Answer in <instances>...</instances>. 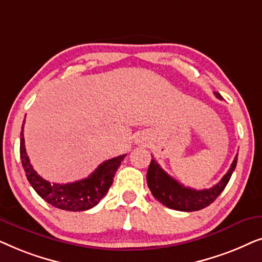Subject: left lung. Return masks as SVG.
<instances>
[{"instance_id": "8db88e82", "label": "left lung", "mask_w": 262, "mask_h": 262, "mask_svg": "<svg viewBox=\"0 0 262 262\" xmlns=\"http://www.w3.org/2000/svg\"><path fill=\"white\" fill-rule=\"evenodd\" d=\"M218 99H222L220 93H214ZM152 157V156H151ZM236 163H237V155L232 161L228 173L221 179V181L213 187L209 189H196L185 187L180 182L175 179L169 177L160 164L157 163L155 159H151L148 173H146V182L151 191L152 195L159 200L164 206L177 211H186V212H192V211H199L204 207L209 206L212 204L218 195L223 192L225 186L230 180L232 171L235 170Z\"/></svg>"}]
</instances>
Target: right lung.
<instances>
[{
    "mask_svg": "<svg viewBox=\"0 0 262 262\" xmlns=\"http://www.w3.org/2000/svg\"><path fill=\"white\" fill-rule=\"evenodd\" d=\"M25 123V121H24ZM126 156L120 155L102 162L88 178L70 184H51L42 179L30 163L25 148L24 124L20 134V157L27 180L45 202L60 210L85 211L101 200L113 184L114 174Z\"/></svg>",
    "mask_w": 262,
    "mask_h": 262,
    "instance_id": "obj_1",
    "label": "right lung"
}]
</instances>
